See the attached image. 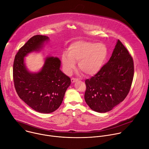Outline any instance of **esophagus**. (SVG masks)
<instances>
[{"label":"esophagus","instance_id":"esophagus-1","mask_svg":"<svg viewBox=\"0 0 149 149\" xmlns=\"http://www.w3.org/2000/svg\"><path fill=\"white\" fill-rule=\"evenodd\" d=\"M78 81V79H77V78H71V82L72 83H74V82H75L77 81Z\"/></svg>","mask_w":149,"mask_h":149}]
</instances>
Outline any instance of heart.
<instances>
[{
  "label": "heart",
  "mask_w": 149,
  "mask_h": 149,
  "mask_svg": "<svg viewBox=\"0 0 149 149\" xmlns=\"http://www.w3.org/2000/svg\"><path fill=\"white\" fill-rule=\"evenodd\" d=\"M108 49L105 45L97 42L79 40L70 44L68 52L62 55V61L65 72L70 75L78 62L80 70L87 75L98 73L106 61Z\"/></svg>",
  "instance_id": "b5f03b06"
}]
</instances>
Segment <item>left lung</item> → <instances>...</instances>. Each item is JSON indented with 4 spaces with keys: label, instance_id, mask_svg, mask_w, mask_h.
Returning a JSON list of instances; mask_svg holds the SVG:
<instances>
[{
    "label": "left lung",
    "instance_id": "1",
    "mask_svg": "<svg viewBox=\"0 0 149 149\" xmlns=\"http://www.w3.org/2000/svg\"><path fill=\"white\" fill-rule=\"evenodd\" d=\"M133 76V58L118 40L108 62L94 77L85 81V101L96 112L111 110L129 94Z\"/></svg>",
    "mask_w": 149,
    "mask_h": 149
}]
</instances>
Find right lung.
Instances as JSON below:
<instances>
[{
	"mask_svg": "<svg viewBox=\"0 0 149 149\" xmlns=\"http://www.w3.org/2000/svg\"><path fill=\"white\" fill-rule=\"evenodd\" d=\"M49 40L48 36L40 35L30 38L16 55L13 68L15 88L20 98L33 110L45 114L59 107L71 84L70 78L60 70L58 57H46L43 67L37 72L26 68L25 57L40 51Z\"/></svg>",
	"mask_w": 149,
	"mask_h": 149,
	"instance_id": "1",
	"label": "right lung"
}]
</instances>
